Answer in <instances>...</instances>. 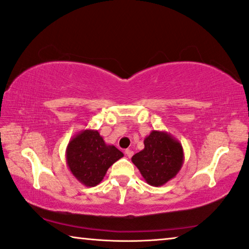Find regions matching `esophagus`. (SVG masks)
Listing matches in <instances>:
<instances>
[{
  "label": "esophagus",
  "mask_w": 249,
  "mask_h": 249,
  "mask_svg": "<svg viewBox=\"0 0 249 249\" xmlns=\"http://www.w3.org/2000/svg\"><path fill=\"white\" fill-rule=\"evenodd\" d=\"M124 154L127 155V157H129V158H131L132 155H133V151H132V150H130V149H127V150L124 151Z\"/></svg>",
  "instance_id": "1"
}]
</instances>
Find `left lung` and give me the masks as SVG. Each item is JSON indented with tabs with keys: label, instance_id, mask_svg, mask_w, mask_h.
<instances>
[{
	"label": "left lung",
	"instance_id": "left-lung-1",
	"mask_svg": "<svg viewBox=\"0 0 249 249\" xmlns=\"http://www.w3.org/2000/svg\"><path fill=\"white\" fill-rule=\"evenodd\" d=\"M143 143L144 148L131 160L147 183L160 187L175 178L185 159L181 143L170 133L159 130H152Z\"/></svg>",
	"mask_w": 249,
	"mask_h": 249
}]
</instances>
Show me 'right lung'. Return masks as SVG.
I'll list each match as a JSON object with an SVG mask.
<instances>
[{
    "label": "right lung",
    "instance_id": "add662e5",
    "mask_svg": "<svg viewBox=\"0 0 249 249\" xmlns=\"http://www.w3.org/2000/svg\"><path fill=\"white\" fill-rule=\"evenodd\" d=\"M124 154L112 144H107L98 130L80 131L69 141L66 150L67 164L75 179L87 187L102 181L112 164Z\"/></svg>",
    "mask_w": 249,
    "mask_h": 249
}]
</instances>
